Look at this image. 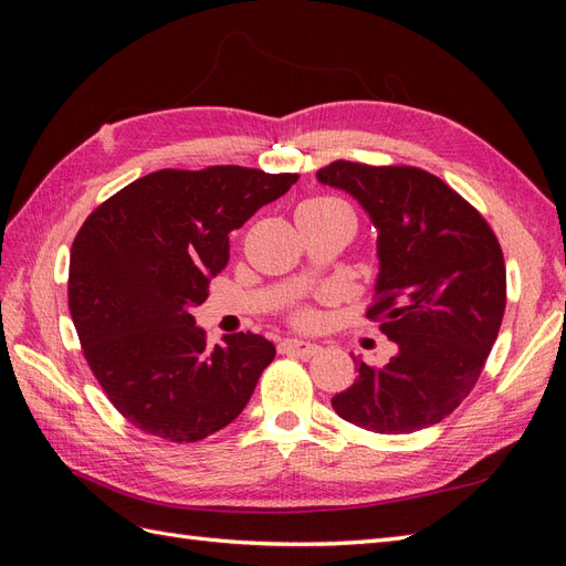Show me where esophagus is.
Here are the masks:
<instances>
[{
  "instance_id": "1",
  "label": "esophagus",
  "mask_w": 566,
  "mask_h": 566,
  "mask_svg": "<svg viewBox=\"0 0 566 566\" xmlns=\"http://www.w3.org/2000/svg\"><path fill=\"white\" fill-rule=\"evenodd\" d=\"M279 347H281L283 354H295V356H304V358H310V356H314L318 352V345H314V342L297 339V337L283 339Z\"/></svg>"
}]
</instances>
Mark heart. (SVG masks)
<instances>
[{
    "instance_id": "b5f03b06",
    "label": "heart",
    "mask_w": 566,
    "mask_h": 566,
    "mask_svg": "<svg viewBox=\"0 0 566 566\" xmlns=\"http://www.w3.org/2000/svg\"><path fill=\"white\" fill-rule=\"evenodd\" d=\"M337 208H347V205L335 200V198H328V196H318V198L304 200L300 208H297V214H304V212H325V210H337Z\"/></svg>"
}]
</instances>
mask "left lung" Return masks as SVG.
Returning a JSON list of instances; mask_svg holds the SVG:
<instances>
[{
	"label": "left lung",
	"mask_w": 566,
	"mask_h": 566,
	"mask_svg": "<svg viewBox=\"0 0 566 566\" xmlns=\"http://www.w3.org/2000/svg\"><path fill=\"white\" fill-rule=\"evenodd\" d=\"M316 179L356 198L378 231V300L366 316L397 342L382 368L354 358L358 378L333 397L335 413L378 434L432 427L472 391L499 337L507 287L499 238L418 167L337 160Z\"/></svg>",
	"instance_id": "8db88e82"
}]
</instances>
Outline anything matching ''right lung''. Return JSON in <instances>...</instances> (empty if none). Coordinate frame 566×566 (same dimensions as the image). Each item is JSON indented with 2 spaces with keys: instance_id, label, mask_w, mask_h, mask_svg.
<instances>
[{
  "instance_id": "right-lung-1",
  "label": "right lung",
  "mask_w": 566,
  "mask_h": 566,
  "mask_svg": "<svg viewBox=\"0 0 566 566\" xmlns=\"http://www.w3.org/2000/svg\"><path fill=\"white\" fill-rule=\"evenodd\" d=\"M295 181L238 165L160 169L77 231L67 306L98 385L134 427L200 441L248 406L276 347L235 333L210 349L191 310L229 262V233Z\"/></svg>"
}]
</instances>
